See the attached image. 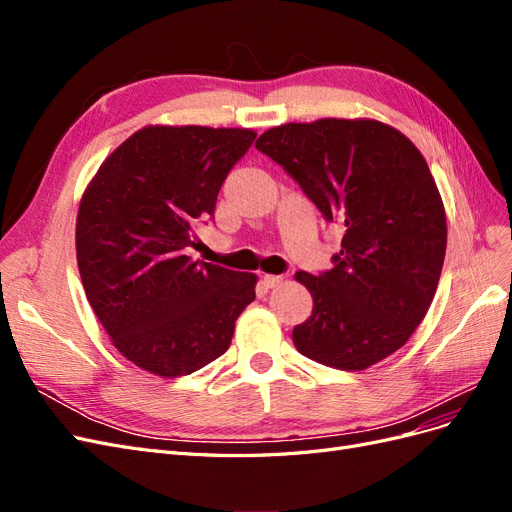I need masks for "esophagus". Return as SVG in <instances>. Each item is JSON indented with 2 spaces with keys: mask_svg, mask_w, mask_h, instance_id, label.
Instances as JSON below:
<instances>
[{
  "mask_svg": "<svg viewBox=\"0 0 512 512\" xmlns=\"http://www.w3.org/2000/svg\"><path fill=\"white\" fill-rule=\"evenodd\" d=\"M262 282H265L267 288H277L284 282V277L282 275H265V277H262Z\"/></svg>",
  "mask_w": 512,
  "mask_h": 512,
  "instance_id": "34e87169",
  "label": "esophagus"
}]
</instances>
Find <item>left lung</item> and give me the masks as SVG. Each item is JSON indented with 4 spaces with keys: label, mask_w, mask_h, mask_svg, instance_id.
I'll return each mask as SVG.
<instances>
[{
    "label": "left lung",
    "mask_w": 512,
    "mask_h": 512,
    "mask_svg": "<svg viewBox=\"0 0 512 512\" xmlns=\"http://www.w3.org/2000/svg\"><path fill=\"white\" fill-rule=\"evenodd\" d=\"M256 149L346 226L331 271L294 273L314 299L294 348L344 371L380 363L423 322L444 265L446 213L423 153L389 123L335 117L269 128Z\"/></svg>",
    "instance_id": "1"
}]
</instances>
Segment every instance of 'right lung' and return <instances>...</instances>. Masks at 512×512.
I'll use <instances>...</instances> for the list:
<instances>
[{
  "label": "right lung",
  "instance_id": "1",
  "mask_svg": "<svg viewBox=\"0 0 512 512\" xmlns=\"http://www.w3.org/2000/svg\"><path fill=\"white\" fill-rule=\"evenodd\" d=\"M250 128L145 126L108 156L76 215L87 301L130 363L179 378L222 356L254 273L192 260L194 226L254 143Z\"/></svg>",
  "mask_w": 512,
  "mask_h": 512
}]
</instances>
